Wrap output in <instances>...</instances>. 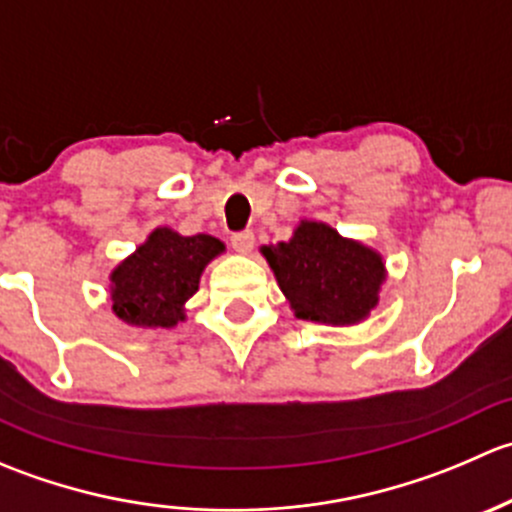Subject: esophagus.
<instances>
[{"label": "esophagus", "mask_w": 512, "mask_h": 512, "mask_svg": "<svg viewBox=\"0 0 512 512\" xmlns=\"http://www.w3.org/2000/svg\"><path fill=\"white\" fill-rule=\"evenodd\" d=\"M230 242H232V250L240 252V255H247V252H252V247H255V235H252L250 230L235 232Z\"/></svg>", "instance_id": "obj_1"}]
</instances>
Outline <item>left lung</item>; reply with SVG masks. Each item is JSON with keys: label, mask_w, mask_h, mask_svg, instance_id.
<instances>
[{"label": "left lung", "mask_w": 512, "mask_h": 512, "mask_svg": "<svg viewBox=\"0 0 512 512\" xmlns=\"http://www.w3.org/2000/svg\"><path fill=\"white\" fill-rule=\"evenodd\" d=\"M262 255L294 317L304 322L332 327L364 322L386 282L384 257L374 247L317 220H299L287 242L265 245Z\"/></svg>", "instance_id": "left-lung-1"}]
</instances>
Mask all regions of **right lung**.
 <instances>
[{
  "instance_id": "add662e5",
  "label": "right lung",
  "mask_w": 512,
  "mask_h": 512,
  "mask_svg": "<svg viewBox=\"0 0 512 512\" xmlns=\"http://www.w3.org/2000/svg\"><path fill=\"white\" fill-rule=\"evenodd\" d=\"M223 252L225 245L213 235L188 237L173 227H156L108 277L113 314L141 329L185 322V302L198 292L205 267Z\"/></svg>"
}]
</instances>
